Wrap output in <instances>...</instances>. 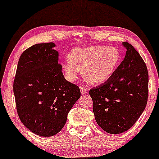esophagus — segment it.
I'll list each match as a JSON object with an SVG mask.
<instances>
[{"instance_id": "esophagus-1", "label": "esophagus", "mask_w": 159, "mask_h": 159, "mask_svg": "<svg viewBox=\"0 0 159 159\" xmlns=\"http://www.w3.org/2000/svg\"><path fill=\"white\" fill-rule=\"evenodd\" d=\"M87 91L88 90H87L85 87H83V86L80 87V92H81L82 94H85V93H87Z\"/></svg>"}]
</instances>
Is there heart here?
Segmentation results:
<instances>
[{"label":"heart","mask_w":159,"mask_h":159,"mask_svg":"<svg viewBox=\"0 0 159 159\" xmlns=\"http://www.w3.org/2000/svg\"><path fill=\"white\" fill-rule=\"evenodd\" d=\"M121 61V53L113 46H91L76 48L62 62L69 81H75L83 71L85 79L92 85H100L113 76Z\"/></svg>","instance_id":"b5f03b06"}]
</instances>
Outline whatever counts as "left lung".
<instances>
[{
  "mask_svg": "<svg viewBox=\"0 0 159 159\" xmlns=\"http://www.w3.org/2000/svg\"><path fill=\"white\" fill-rule=\"evenodd\" d=\"M125 56L111 78L89 91L98 125L112 134L131 128L147 106L149 75L132 45L123 42Z\"/></svg>",
  "mask_w": 159,
  "mask_h": 159,
  "instance_id": "obj_1",
  "label": "left lung"
}]
</instances>
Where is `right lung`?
Returning a JSON list of instances; mask_svg holds the SVG:
<instances>
[{
	"instance_id": "right-lung-1",
	"label": "right lung",
	"mask_w": 159,
	"mask_h": 159,
	"mask_svg": "<svg viewBox=\"0 0 159 159\" xmlns=\"http://www.w3.org/2000/svg\"><path fill=\"white\" fill-rule=\"evenodd\" d=\"M55 46L54 43H38L23 52L13 83L21 122L41 137L59 132L81 94L77 85L64 77Z\"/></svg>"
}]
</instances>
